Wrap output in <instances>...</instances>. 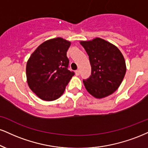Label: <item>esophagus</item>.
<instances>
[{"label": "esophagus", "instance_id": "1", "mask_svg": "<svg viewBox=\"0 0 148 148\" xmlns=\"http://www.w3.org/2000/svg\"><path fill=\"white\" fill-rule=\"evenodd\" d=\"M75 74H76V76H79V74H80V71H79V69H77V70H76Z\"/></svg>", "mask_w": 148, "mask_h": 148}]
</instances>
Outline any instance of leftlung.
I'll list each match as a JSON object with an SVG mask.
<instances>
[{
  "instance_id": "left-lung-1",
  "label": "left lung",
  "mask_w": 148,
  "mask_h": 148,
  "mask_svg": "<svg viewBox=\"0 0 148 148\" xmlns=\"http://www.w3.org/2000/svg\"><path fill=\"white\" fill-rule=\"evenodd\" d=\"M80 43L88 54L92 67L91 76L83 80L87 91L97 99L114 93L126 72L122 53L113 44L100 38Z\"/></svg>"
}]
</instances>
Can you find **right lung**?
Instances as JSON below:
<instances>
[{
  "label": "right lung",
  "mask_w": 148,
  "mask_h": 148,
  "mask_svg": "<svg viewBox=\"0 0 148 148\" xmlns=\"http://www.w3.org/2000/svg\"><path fill=\"white\" fill-rule=\"evenodd\" d=\"M71 42L60 38L40 44L27 60V81L29 88L43 101L58 99L74 75L68 70L67 51Z\"/></svg>",
  "instance_id": "add662e5"
}]
</instances>
